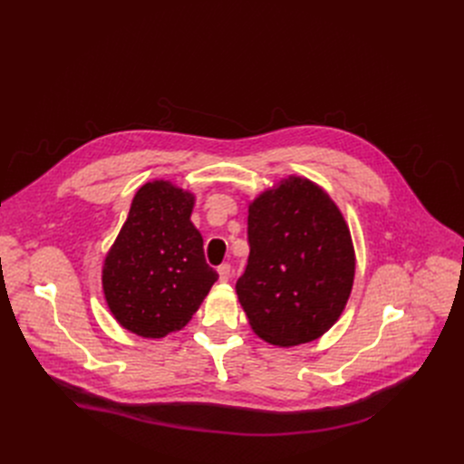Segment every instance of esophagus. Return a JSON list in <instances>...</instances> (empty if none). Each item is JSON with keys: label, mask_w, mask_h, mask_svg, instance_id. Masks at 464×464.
<instances>
[{"label": "esophagus", "mask_w": 464, "mask_h": 464, "mask_svg": "<svg viewBox=\"0 0 464 464\" xmlns=\"http://www.w3.org/2000/svg\"><path fill=\"white\" fill-rule=\"evenodd\" d=\"M217 272H218V279L223 281V283H227V281L230 279V276H232V268H230V264H220V266L217 268Z\"/></svg>", "instance_id": "1"}]
</instances>
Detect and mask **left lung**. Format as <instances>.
Masks as SVG:
<instances>
[{"label":"left lung","mask_w":464,"mask_h":464,"mask_svg":"<svg viewBox=\"0 0 464 464\" xmlns=\"http://www.w3.org/2000/svg\"><path fill=\"white\" fill-rule=\"evenodd\" d=\"M249 260L236 283L253 333L279 347L321 338L349 300L355 247L317 183L289 175L249 204Z\"/></svg>","instance_id":"obj_1"}]
</instances>
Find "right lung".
Wrapping results in <instances>:
<instances>
[{
	"instance_id": "add662e5",
	"label": "right lung",
	"mask_w": 464,
	"mask_h": 464,
	"mask_svg": "<svg viewBox=\"0 0 464 464\" xmlns=\"http://www.w3.org/2000/svg\"><path fill=\"white\" fill-rule=\"evenodd\" d=\"M194 200L171 181L145 183L105 255L102 286L109 312L141 338L181 330L218 277L190 220Z\"/></svg>"
}]
</instances>
